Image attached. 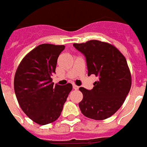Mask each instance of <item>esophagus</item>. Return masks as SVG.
I'll return each instance as SVG.
<instances>
[{
	"label": "esophagus",
	"mask_w": 147,
	"mask_h": 147,
	"mask_svg": "<svg viewBox=\"0 0 147 147\" xmlns=\"http://www.w3.org/2000/svg\"><path fill=\"white\" fill-rule=\"evenodd\" d=\"M72 87H73L74 89H78V86H76V85H75V84H73V86H72Z\"/></svg>",
	"instance_id": "esophagus-1"
}]
</instances>
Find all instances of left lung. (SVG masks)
<instances>
[{
  "label": "left lung",
  "mask_w": 147,
  "mask_h": 147,
  "mask_svg": "<svg viewBox=\"0 0 147 147\" xmlns=\"http://www.w3.org/2000/svg\"><path fill=\"white\" fill-rule=\"evenodd\" d=\"M73 46L86 57L88 76L98 77L91 90L79 88L83 94L78 103L82 113L96 120L106 119L120 108L130 90L131 75L126 59L116 47L97 40Z\"/></svg>",
  "instance_id": "8db88e82"
}]
</instances>
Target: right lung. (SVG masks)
Here are the masks:
<instances>
[{
	"mask_svg": "<svg viewBox=\"0 0 147 147\" xmlns=\"http://www.w3.org/2000/svg\"><path fill=\"white\" fill-rule=\"evenodd\" d=\"M64 45L42 44L30 51L21 61L14 76V87L24 113L39 125L55 121L72 89L71 84L54 86L59 55Z\"/></svg>",
	"mask_w": 147,
	"mask_h": 147,
	"instance_id": "1",
	"label": "right lung"
}]
</instances>
